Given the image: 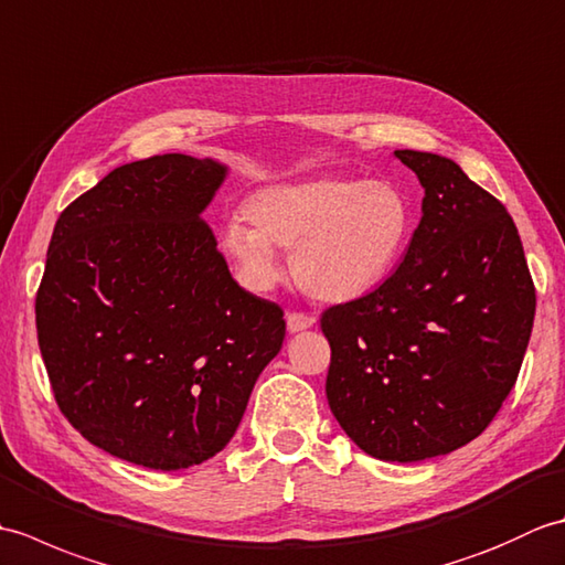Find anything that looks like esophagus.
Wrapping results in <instances>:
<instances>
[{
	"instance_id": "1",
	"label": "esophagus",
	"mask_w": 565,
	"mask_h": 565,
	"mask_svg": "<svg viewBox=\"0 0 565 565\" xmlns=\"http://www.w3.org/2000/svg\"><path fill=\"white\" fill-rule=\"evenodd\" d=\"M313 322L316 318L310 313H298V310L286 313V328H289V332H301V330L313 328Z\"/></svg>"
}]
</instances>
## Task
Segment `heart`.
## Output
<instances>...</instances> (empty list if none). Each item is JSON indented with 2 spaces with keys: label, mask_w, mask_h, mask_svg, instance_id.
I'll list each match as a JSON object with an SVG mask.
<instances>
[{
  "label": "heart",
  "mask_w": 565,
  "mask_h": 565,
  "mask_svg": "<svg viewBox=\"0 0 565 565\" xmlns=\"http://www.w3.org/2000/svg\"><path fill=\"white\" fill-rule=\"evenodd\" d=\"M245 221L221 231V252L252 291L281 279L276 249H289L296 284L320 301H350L379 286L413 235V206L391 182L313 177L262 186L243 203Z\"/></svg>",
  "instance_id": "heart-1"
}]
</instances>
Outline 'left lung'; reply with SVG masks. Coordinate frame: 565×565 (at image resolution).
<instances>
[{"mask_svg": "<svg viewBox=\"0 0 565 565\" xmlns=\"http://www.w3.org/2000/svg\"><path fill=\"white\" fill-rule=\"evenodd\" d=\"M425 189L386 281L328 308V403L359 449L423 461L476 439L518 381L536 294L508 209L449 158L395 150Z\"/></svg>", "mask_w": 565, "mask_h": 565, "instance_id": "8db88e82", "label": "left lung"}]
</instances>
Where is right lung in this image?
<instances>
[{"label":"right lung","instance_id":"add662e5","mask_svg":"<svg viewBox=\"0 0 565 565\" xmlns=\"http://www.w3.org/2000/svg\"><path fill=\"white\" fill-rule=\"evenodd\" d=\"M225 174L179 152L116 167L60 213L35 294L67 423L154 471L231 441L286 334L284 310L239 289L201 221Z\"/></svg>","mask_w":565,"mask_h":565}]
</instances>
